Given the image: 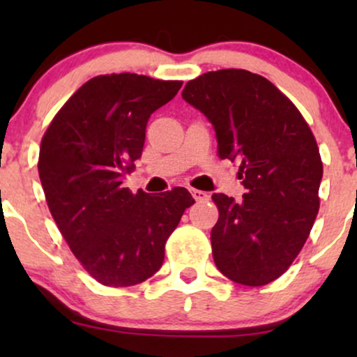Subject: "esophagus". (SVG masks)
<instances>
[{"instance_id":"obj_1","label":"esophagus","mask_w":357,"mask_h":357,"mask_svg":"<svg viewBox=\"0 0 357 357\" xmlns=\"http://www.w3.org/2000/svg\"><path fill=\"white\" fill-rule=\"evenodd\" d=\"M191 195L196 202H208V199H210V195L202 190H191Z\"/></svg>"}]
</instances>
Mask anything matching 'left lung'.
Wrapping results in <instances>:
<instances>
[{
  "instance_id": "1",
  "label": "left lung",
  "mask_w": 357,
  "mask_h": 357,
  "mask_svg": "<svg viewBox=\"0 0 357 357\" xmlns=\"http://www.w3.org/2000/svg\"><path fill=\"white\" fill-rule=\"evenodd\" d=\"M183 99L213 124L221 159L240 162V202L215 192L216 267L248 287L267 285L298 255L319 211L322 161L312 130L265 77L238 68L190 80Z\"/></svg>"
}]
</instances>
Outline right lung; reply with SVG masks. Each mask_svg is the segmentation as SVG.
<instances>
[{
	"instance_id": "obj_1",
	"label": "right lung",
	"mask_w": 357,
	"mask_h": 357,
	"mask_svg": "<svg viewBox=\"0 0 357 357\" xmlns=\"http://www.w3.org/2000/svg\"><path fill=\"white\" fill-rule=\"evenodd\" d=\"M179 80L137 73L90 79L65 102L42 139L38 173L65 241L107 287L153 277L165 245L195 199L186 188L151 196L122 188L141 158L151 114L181 89Z\"/></svg>"
}]
</instances>
